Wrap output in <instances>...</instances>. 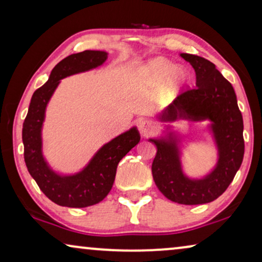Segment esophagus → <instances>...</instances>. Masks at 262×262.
Listing matches in <instances>:
<instances>
[{"mask_svg": "<svg viewBox=\"0 0 262 262\" xmlns=\"http://www.w3.org/2000/svg\"><path fill=\"white\" fill-rule=\"evenodd\" d=\"M138 130L143 136H148L155 130V124L151 120H141L138 123Z\"/></svg>", "mask_w": 262, "mask_h": 262, "instance_id": "1", "label": "esophagus"}]
</instances>
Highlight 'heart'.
Instances as JSON below:
<instances>
[{
  "mask_svg": "<svg viewBox=\"0 0 262 262\" xmlns=\"http://www.w3.org/2000/svg\"><path fill=\"white\" fill-rule=\"evenodd\" d=\"M143 74L154 84L166 82V88L169 93L178 91L187 78V73L181 67H173L163 58H155L146 64Z\"/></svg>",
  "mask_w": 262,
  "mask_h": 262,
  "instance_id": "1",
  "label": "heart"
}]
</instances>
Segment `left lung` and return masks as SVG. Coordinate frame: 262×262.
<instances>
[{"label": "left lung", "instance_id": "8db88e82", "mask_svg": "<svg viewBox=\"0 0 262 262\" xmlns=\"http://www.w3.org/2000/svg\"><path fill=\"white\" fill-rule=\"evenodd\" d=\"M180 56L195 71V87L181 93L162 111L159 119L210 120V130L218 149V161L206 177H186L181 167L179 139L169 134L164 138L149 139L157 149L151 171L157 188L166 198L184 205H198L213 202L223 194L241 167L245 155L243 119L234 88L216 66L195 55L181 53Z\"/></svg>", "mask_w": 262, "mask_h": 262}]
</instances>
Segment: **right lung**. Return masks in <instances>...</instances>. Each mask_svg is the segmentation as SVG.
Wrapping results in <instances>:
<instances>
[{
  "instance_id": "obj_1",
  "label": "right lung",
  "mask_w": 262,
  "mask_h": 262,
  "mask_svg": "<svg viewBox=\"0 0 262 262\" xmlns=\"http://www.w3.org/2000/svg\"><path fill=\"white\" fill-rule=\"evenodd\" d=\"M106 59L107 52L93 50L68 56L53 68L48 82L32 95L23 125L25 162L39 188L57 205L87 207L101 202L112 188L118 163L141 139L137 128L131 127L101 146L87 166L73 175L57 174L42 156L41 127L45 110L60 80L94 69L105 63Z\"/></svg>"
}]
</instances>
